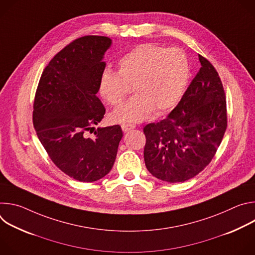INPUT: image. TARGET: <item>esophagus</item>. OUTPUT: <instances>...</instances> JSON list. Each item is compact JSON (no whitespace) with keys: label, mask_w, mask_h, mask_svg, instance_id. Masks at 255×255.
Listing matches in <instances>:
<instances>
[{"label":"esophagus","mask_w":255,"mask_h":255,"mask_svg":"<svg viewBox=\"0 0 255 255\" xmlns=\"http://www.w3.org/2000/svg\"><path fill=\"white\" fill-rule=\"evenodd\" d=\"M121 128H122L123 132H128V131L134 129L135 126H134V125H131V124H122V125H121Z\"/></svg>","instance_id":"34e87169"}]
</instances>
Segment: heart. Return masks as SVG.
<instances>
[{
    "label": "heart",
    "mask_w": 255,
    "mask_h": 255,
    "mask_svg": "<svg viewBox=\"0 0 255 255\" xmlns=\"http://www.w3.org/2000/svg\"><path fill=\"white\" fill-rule=\"evenodd\" d=\"M117 72L106 70L99 81V93L111 106H119L132 87L135 96L114 111L116 123L139 122L172 108L184 95L190 75L185 52L153 43L136 46L117 62Z\"/></svg>",
    "instance_id": "b5f03b06"
}]
</instances>
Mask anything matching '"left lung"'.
I'll list each match as a JSON object with an SVG mask.
<instances>
[{"label": "left lung", "instance_id": "1", "mask_svg": "<svg viewBox=\"0 0 255 255\" xmlns=\"http://www.w3.org/2000/svg\"><path fill=\"white\" fill-rule=\"evenodd\" d=\"M201 68L168 116L144 127V161L158 179L180 183L212 160L227 127L226 99L214 66L199 55Z\"/></svg>", "mask_w": 255, "mask_h": 255}]
</instances>
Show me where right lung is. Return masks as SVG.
Wrapping results in <instances>:
<instances>
[{
  "label": "right lung",
  "mask_w": 255,
  "mask_h": 255,
  "mask_svg": "<svg viewBox=\"0 0 255 255\" xmlns=\"http://www.w3.org/2000/svg\"><path fill=\"white\" fill-rule=\"evenodd\" d=\"M111 45L89 35L65 46L44 68L34 100L33 125L44 149L61 171L86 183L110 172L123 137L119 125L95 128L106 112L97 93Z\"/></svg>",
  "instance_id": "1"
}]
</instances>
